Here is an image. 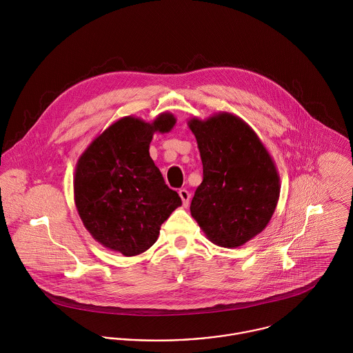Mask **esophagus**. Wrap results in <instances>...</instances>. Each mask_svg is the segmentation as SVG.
Masks as SVG:
<instances>
[{
  "instance_id": "34e87169",
  "label": "esophagus",
  "mask_w": 353,
  "mask_h": 353,
  "mask_svg": "<svg viewBox=\"0 0 353 353\" xmlns=\"http://www.w3.org/2000/svg\"><path fill=\"white\" fill-rule=\"evenodd\" d=\"M179 197L182 199L183 206H188V205H189V201H190V193H189L186 189H181V190H179Z\"/></svg>"
}]
</instances>
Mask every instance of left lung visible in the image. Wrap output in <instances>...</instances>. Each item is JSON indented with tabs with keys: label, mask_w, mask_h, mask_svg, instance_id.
Listing matches in <instances>:
<instances>
[{
	"label": "left lung",
	"mask_w": 353,
	"mask_h": 353,
	"mask_svg": "<svg viewBox=\"0 0 353 353\" xmlns=\"http://www.w3.org/2000/svg\"><path fill=\"white\" fill-rule=\"evenodd\" d=\"M203 179L190 205L206 238L235 249L265 230L280 197V175L256 133L239 117L219 112L188 122Z\"/></svg>",
	"instance_id": "1"
}]
</instances>
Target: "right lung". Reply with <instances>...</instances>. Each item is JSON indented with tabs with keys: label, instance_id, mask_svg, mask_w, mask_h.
Segmentation results:
<instances>
[{
	"label": "right lung",
	"instance_id": "obj_1",
	"mask_svg": "<svg viewBox=\"0 0 353 353\" xmlns=\"http://www.w3.org/2000/svg\"><path fill=\"white\" fill-rule=\"evenodd\" d=\"M175 122L170 112L153 122L123 117L79 157L74 203L84 227L105 249L125 256L147 252L160 225L182 205L150 156L153 134L168 133Z\"/></svg>",
	"mask_w": 353,
	"mask_h": 353
}]
</instances>
